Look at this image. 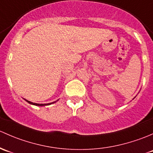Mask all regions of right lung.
Returning a JSON list of instances; mask_svg holds the SVG:
<instances>
[{
    "mask_svg": "<svg viewBox=\"0 0 153 153\" xmlns=\"http://www.w3.org/2000/svg\"><path fill=\"white\" fill-rule=\"evenodd\" d=\"M26 100V102H28V103L31 104V105H36V106H45V105H51V104L54 103V102H52V103H49V104H37V103H33V102H30V101H28V100Z\"/></svg>",
    "mask_w": 153,
    "mask_h": 153,
    "instance_id": "obj_1",
    "label": "right lung"
}]
</instances>
